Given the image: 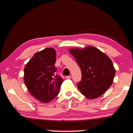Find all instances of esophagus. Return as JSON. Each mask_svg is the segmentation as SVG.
Wrapping results in <instances>:
<instances>
[{"label": "esophagus", "mask_w": 133, "mask_h": 133, "mask_svg": "<svg viewBox=\"0 0 133 133\" xmlns=\"http://www.w3.org/2000/svg\"><path fill=\"white\" fill-rule=\"evenodd\" d=\"M71 76H66V78L67 79H69V78H71Z\"/></svg>", "instance_id": "1"}]
</instances>
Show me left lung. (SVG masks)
<instances>
[{
    "label": "left lung",
    "instance_id": "8db88e82",
    "mask_svg": "<svg viewBox=\"0 0 133 133\" xmlns=\"http://www.w3.org/2000/svg\"><path fill=\"white\" fill-rule=\"evenodd\" d=\"M70 53L81 70V80L77 86L83 95L95 99L110 87L116 70L107 55L91 46L83 49H72Z\"/></svg>",
    "mask_w": 133,
    "mask_h": 133
}]
</instances>
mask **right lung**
I'll return each instance as SVG.
<instances>
[{
    "instance_id": "right-lung-1",
    "label": "right lung",
    "mask_w": 133,
    "mask_h": 133,
    "mask_svg": "<svg viewBox=\"0 0 133 133\" xmlns=\"http://www.w3.org/2000/svg\"><path fill=\"white\" fill-rule=\"evenodd\" d=\"M56 51L47 48L37 52L24 67V81L30 94L41 102L52 101L58 95L63 79L56 74Z\"/></svg>"
}]
</instances>
